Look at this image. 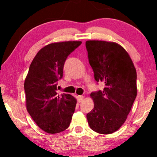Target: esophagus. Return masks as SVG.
I'll use <instances>...</instances> for the list:
<instances>
[{
	"label": "esophagus",
	"instance_id": "34e87169",
	"mask_svg": "<svg viewBox=\"0 0 157 157\" xmlns=\"http://www.w3.org/2000/svg\"><path fill=\"white\" fill-rule=\"evenodd\" d=\"M77 98H78V102H81L83 100V98H84V96H77Z\"/></svg>",
	"mask_w": 157,
	"mask_h": 157
}]
</instances>
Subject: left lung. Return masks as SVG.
Returning <instances> with one entry per match:
<instances>
[{
	"label": "left lung",
	"mask_w": 157,
	"mask_h": 157,
	"mask_svg": "<svg viewBox=\"0 0 157 157\" xmlns=\"http://www.w3.org/2000/svg\"><path fill=\"white\" fill-rule=\"evenodd\" d=\"M86 47L95 80L105 83L103 91L90 94L94 107L87 113L88 123L98 134H112L125 122L136 97V68L117 43L87 40Z\"/></svg>",
	"instance_id": "1"
}]
</instances>
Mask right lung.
Returning <instances> with one entry per match:
<instances>
[{
  "instance_id": "right-lung-1",
  "label": "right lung",
  "mask_w": 157,
  "mask_h": 157,
  "mask_svg": "<svg viewBox=\"0 0 157 157\" xmlns=\"http://www.w3.org/2000/svg\"><path fill=\"white\" fill-rule=\"evenodd\" d=\"M81 41H63L46 45L32 61L25 79L28 112L40 129L58 134L70 125L76 99L70 94L56 93L57 81L63 76L68 56Z\"/></svg>"
}]
</instances>
